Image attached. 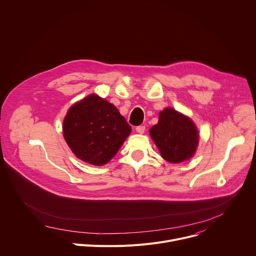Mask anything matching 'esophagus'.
<instances>
[{
  "mask_svg": "<svg viewBox=\"0 0 256 256\" xmlns=\"http://www.w3.org/2000/svg\"><path fill=\"white\" fill-rule=\"evenodd\" d=\"M136 130L138 132V134H144V130H146V126H138L136 128Z\"/></svg>",
  "mask_w": 256,
  "mask_h": 256,
  "instance_id": "obj_1",
  "label": "esophagus"
}]
</instances>
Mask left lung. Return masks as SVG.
Instances as JSON below:
<instances>
[{
	"label": "left lung",
	"instance_id": "left-lung-1",
	"mask_svg": "<svg viewBox=\"0 0 256 256\" xmlns=\"http://www.w3.org/2000/svg\"><path fill=\"white\" fill-rule=\"evenodd\" d=\"M150 134L161 156L171 163L190 159L198 144L194 122L172 108H166L160 114L159 122L151 128Z\"/></svg>",
	"mask_w": 256,
	"mask_h": 256
}]
</instances>
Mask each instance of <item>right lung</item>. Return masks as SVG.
<instances>
[{
    "instance_id": "obj_1",
    "label": "right lung",
    "mask_w": 256,
    "mask_h": 256,
    "mask_svg": "<svg viewBox=\"0 0 256 256\" xmlns=\"http://www.w3.org/2000/svg\"><path fill=\"white\" fill-rule=\"evenodd\" d=\"M130 132V126L118 108L94 94L68 109L62 126L72 153L97 166L116 156Z\"/></svg>"
}]
</instances>
